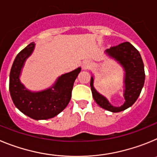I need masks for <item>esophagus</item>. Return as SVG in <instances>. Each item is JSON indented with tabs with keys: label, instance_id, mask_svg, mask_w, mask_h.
Returning <instances> with one entry per match:
<instances>
[{
	"label": "esophagus",
	"instance_id": "34e87169",
	"mask_svg": "<svg viewBox=\"0 0 157 157\" xmlns=\"http://www.w3.org/2000/svg\"><path fill=\"white\" fill-rule=\"evenodd\" d=\"M90 66V61H85L84 63H82V69L83 70H86Z\"/></svg>",
	"mask_w": 157,
	"mask_h": 157
}]
</instances>
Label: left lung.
Masks as SVG:
<instances>
[{
	"mask_svg": "<svg viewBox=\"0 0 157 157\" xmlns=\"http://www.w3.org/2000/svg\"><path fill=\"white\" fill-rule=\"evenodd\" d=\"M110 57L122 65L124 69V99L125 102L120 107H115L109 103L105 97L96 90L94 86V77H91L90 86L93 98L102 109L112 112H119L128 109L137 101L145 82V70L141 56L130 42L126 41L105 51Z\"/></svg>",
	"mask_w": 157,
	"mask_h": 157,
	"instance_id": "obj_1",
	"label": "left lung"
}]
</instances>
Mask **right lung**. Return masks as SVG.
<instances>
[{
	"label": "right lung",
	"instance_id": "add662e5",
	"mask_svg": "<svg viewBox=\"0 0 157 157\" xmlns=\"http://www.w3.org/2000/svg\"><path fill=\"white\" fill-rule=\"evenodd\" d=\"M34 42L29 44L16 56L9 75V91L14 105L23 114L36 120H48L57 116L68 105L81 67L59 76L50 88L32 92L20 82L19 76L26 59L34 51Z\"/></svg>",
	"mask_w": 157,
	"mask_h": 157
}]
</instances>
